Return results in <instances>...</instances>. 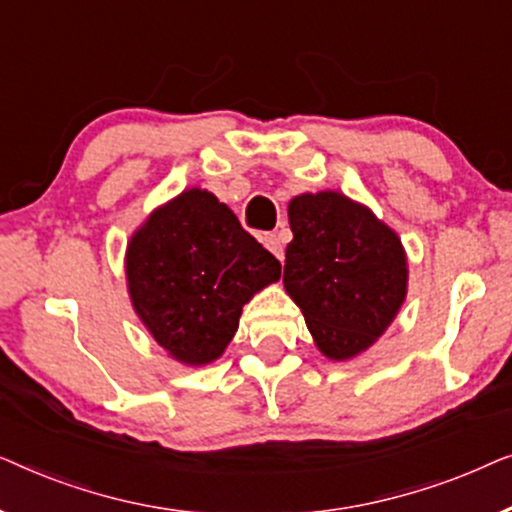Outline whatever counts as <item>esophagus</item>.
Returning <instances> with one entry per match:
<instances>
[{"mask_svg":"<svg viewBox=\"0 0 512 512\" xmlns=\"http://www.w3.org/2000/svg\"><path fill=\"white\" fill-rule=\"evenodd\" d=\"M263 247L270 251V254H275V258H279V261H284V249H282V242H279V237L275 233H265L261 237Z\"/></svg>","mask_w":512,"mask_h":512,"instance_id":"34e87169","label":"esophagus"}]
</instances>
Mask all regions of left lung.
Segmentation results:
<instances>
[{
    "label": "left lung",
    "mask_w": 512,
    "mask_h": 512,
    "mask_svg": "<svg viewBox=\"0 0 512 512\" xmlns=\"http://www.w3.org/2000/svg\"><path fill=\"white\" fill-rule=\"evenodd\" d=\"M289 226L284 289L319 352L331 361L354 359L382 338L408 296L401 237L338 191L296 195Z\"/></svg>",
    "instance_id": "obj_1"
}]
</instances>
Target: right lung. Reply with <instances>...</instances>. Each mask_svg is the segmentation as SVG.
Segmentation results:
<instances>
[{
	"mask_svg": "<svg viewBox=\"0 0 512 512\" xmlns=\"http://www.w3.org/2000/svg\"><path fill=\"white\" fill-rule=\"evenodd\" d=\"M282 265L205 188L153 209L125 249L130 303L151 338L184 366L219 359L242 307L275 284Z\"/></svg>",
	"mask_w": 512,
	"mask_h": 512,
	"instance_id": "obj_1",
	"label": "right lung"
}]
</instances>
